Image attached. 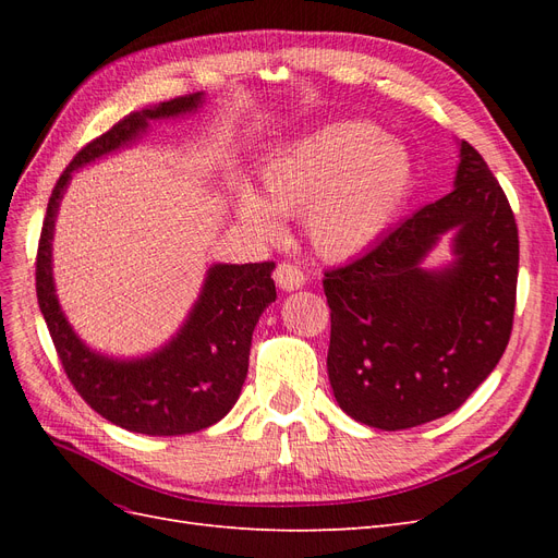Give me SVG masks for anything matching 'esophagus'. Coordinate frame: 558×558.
<instances>
[{
	"label": "esophagus",
	"instance_id": "esophagus-1",
	"mask_svg": "<svg viewBox=\"0 0 558 558\" xmlns=\"http://www.w3.org/2000/svg\"><path fill=\"white\" fill-rule=\"evenodd\" d=\"M275 281H277L281 291H298V289H302V286H305V275H302L295 265L281 263L275 269Z\"/></svg>",
	"mask_w": 558,
	"mask_h": 558
}]
</instances>
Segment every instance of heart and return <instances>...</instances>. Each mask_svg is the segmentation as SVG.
Instances as JSON below:
<instances>
[{
    "mask_svg": "<svg viewBox=\"0 0 558 558\" xmlns=\"http://www.w3.org/2000/svg\"><path fill=\"white\" fill-rule=\"evenodd\" d=\"M414 158L377 125L344 121L279 146L263 167V193L238 189L240 223L260 240L300 216L316 256L342 263L393 228L414 191Z\"/></svg>",
    "mask_w": 558,
    "mask_h": 558,
    "instance_id": "b5f03b06",
    "label": "heart"
}]
</instances>
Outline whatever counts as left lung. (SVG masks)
<instances>
[{"mask_svg":"<svg viewBox=\"0 0 558 558\" xmlns=\"http://www.w3.org/2000/svg\"><path fill=\"white\" fill-rule=\"evenodd\" d=\"M442 236L452 260L426 266ZM517 275L510 202L484 158L459 142L451 193L386 232L365 256L326 272L337 404L381 430L459 410L510 342Z\"/></svg>","mask_w":558,"mask_h":558,"instance_id":"8db88e82","label":"left lung"}]
</instances>
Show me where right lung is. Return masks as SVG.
I'll use <instances>...</instances> for the list:
<instances>
[{
    "label": "right lung",
    "instance_id": "right-lung-1",
    "mask_svg": "<svg viewBox=\"0 0 558 558\" xmlns=\"http://www.w3.org/2000/svg\"><path fill=\"white\" fill-rule=\"evenodd\" d=\"M205 99V93H193L134 111L81 148L58 179L44 218L37 298L48 332L81 398L99 416L130 433H197L232 410L248 373L253 328L277 300L275 263L209 265L195 305L170 340L144 356L116 359L83 342L60 307L53 279L56 218L76 170L137 144L154 121L199 111Z\"/></svg>",
    "mask_w": 558,
    "mask_h": 558
}]
</instances>
